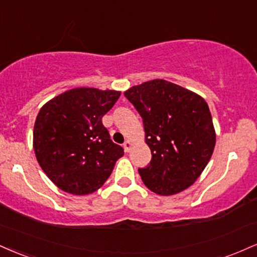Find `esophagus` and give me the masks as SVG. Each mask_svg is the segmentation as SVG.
Instances as JSON below:
<instances>
[{"instance_id": "obj_1", "label": "esophagus", "mask_w": 257, "mask_h": 257, "mask_svg": "<svg viewBox=\"0 0 257 257\" xmlns=\"http://www.w3.org/2000/svg\"><path fill=\"white\" fill-rule=\"evenodd\" d=\"M132 146H133V142L131 140H126L124 144H123V147H124L125 152H129V151H131Z\"/></svg>"}]
</instances>
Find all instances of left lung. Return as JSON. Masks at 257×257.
Listing matches in <instances>:
<instances>
[{
    "label": "left lung",
    "mask_w": 257,
    "mask_h": 257,
    "mask_svg": "<svg viewBox=\"0 0 257 257\" xmlns=\"http://www.w3.org/2000/svg\"><path fill=\"white\" fill-rule=\"evenodd\" d=\"M144 120L145 141L152 152L147 168L139 169L153 193L175 195L194 184L211 159L215 129L201 95L163 79L124 92Z\"/></svg>",
    "instance_id": "1"
}]
</instances>
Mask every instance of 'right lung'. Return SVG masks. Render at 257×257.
Here are the masks:
<instances>
[{"instance_id":"obj_1","label":"right lung","mask_w":257,"mask_h":257,"mask_svg":"<svg viewBox=\"0 0 257 257\" xmlns=\"http://www.w3.org/2000/svg\"><path fill=\"white\" fill-rule=\"evenodd\" d=\"M119 95L115 89L76 87L40 107L33 150L40 168L61 190L73 195L94 193L124 154L101 122Z\"/></svg>"}]
</instances>
